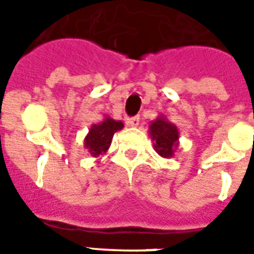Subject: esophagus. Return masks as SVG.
Here are the masks:
<instances>
[{"mask_svg":"<svg viewBox=\"0 0 254 254\" xmlns=\"http://www.w3.org/2000/svg\"><path fill=\"white\" fill-rule=\"evenodd\" d=\"M127 125H129V127H138L139 117H138V116H135V117H130V119L127 120Z\"/></svg>","mask_w":254,"mask_h":254,"instance_id":"34e87169","label":"esophagus"}]
</instances>
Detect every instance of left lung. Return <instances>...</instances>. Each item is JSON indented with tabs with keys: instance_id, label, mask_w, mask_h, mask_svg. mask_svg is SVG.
I'll return each mask as SVG.
<instances>
[{
	"instance_id": "1",
	"label": "left lung",
	"mask_w": 254,
	"mask_h": 254,
	"mask_svg": "<svg viewBox=\"0 0 254 254\" xmlns=\"http://www.w3.org/2000/svg\"><path fill=\"white\" fill-rule=\"evenodd\" d=\"M149 134L155 151L163 158H171L179 146V130L165 116H158L149 125Z\"/></svg>"
}]
</instances>
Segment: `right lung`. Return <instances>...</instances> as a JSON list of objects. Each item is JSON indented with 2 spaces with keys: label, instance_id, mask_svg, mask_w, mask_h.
I'll list each match as a JSON object with an SVG mask.
<instances>
[{
  "label": "right lung",
  "instance_id": "1",
  "mask_svg": "<svg viewBox=\"0 0 254 254\" xmlns=\"http://www.w3.org/2000/svg\"><path fill=\"white\" fill-rule=\"evenodd\" d=\"M123 127V121L113 120L109 116H105L103 121H100L99 124H93L89 127V131L84 138V149H87L92 157H99L100 154L107 153L115 133L121 130Z\"/></svg>",
  "mask_w": 254,
  "mask_h": 254
}]
</instances>
